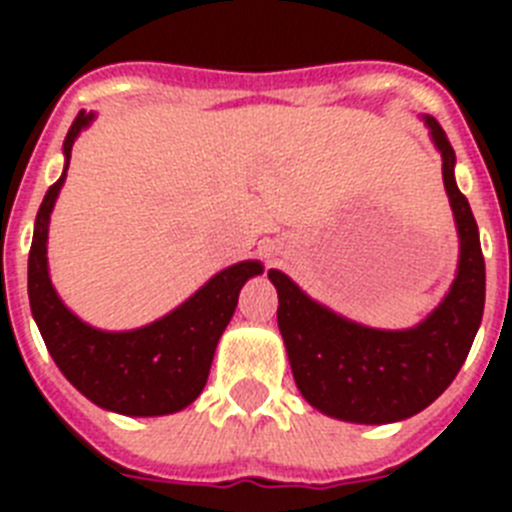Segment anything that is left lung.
I'll list each match as a JSON object with an SVG mask.
<instances>
[{
	"label": "left lung",
	"mask_w": 512,
	"mask_h": 512,
	"mask_svg": "<svg viewBox=\"0 0 512 512\" xmlns=\"http://www.w3.org/2000/svg\"><path fill=\"white\" fill-rule=\"evenodd\" d=\"M425 125L443 158V187L459 230V271L423 323L408 330L366 328L310 300L282 271H269L297 390L330 418L382 425L425 410L454 382L482 323L485 259L477 220L456 187L449 138L436 117H425Z\"/></svg>",
	"instance_id": "obj_1"
}]
</instances>
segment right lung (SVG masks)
I'll use <instances>...</instances> for the list:
<instances>
[{"mask_svg":"<svg viewBox=\"0 0 512 512\" xmlns=\"http://www.w3.org/2000/svg\"><path fill=\"white\" fill-rule=\"evenodd\" d=\"M92 117V112H79L71 122L69 135L63 140V174L45 192L35 217L33 246L27 259L30 310L63 377L94 405L135 418L169 415L197 400L210 374L217 341L238 305V292L248 279L261 274L264 266L259 261L228 266L184 305L138 330L110 333L81 323L53 289L45 243L53 205L69 169L71 148Z\"/></svg>","mask_w":512,"mask_h":512,"instance_id":"1","label":"right lung"}]
</instances>
